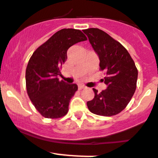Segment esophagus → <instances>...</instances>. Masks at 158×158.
<instances>
[{
	"instance_id": "34e87169",
	"label": "esophagus",
	"mask_w": 158,
	"mask_h": 158,
	"mask_svg": "<svg viewBox=\"0 0 158 158\" xmlns=\"http://www.w3.org/2000/svg\"><path fill=\"white\" fill-rule=\"evenodd\" d=\"M78 87H79V90H82V89L86 88V87H85L84 85H83V84H79V86H78Z\"/></svg>"
}]
</instances>
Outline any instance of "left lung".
<instances>
[{
  "label": "left lung",
  "instance_id": "obj_1",
  "mask_svg": "<svg viewBox=\"0 0 158 158\" xmlns=\"http://www.w3.org/2000/svg\"><path fill=\"white\" fill-rule=\"evenodd\" d=\"M99 58L100 70L106 71V90L98 92L87 102L91 113L102 116L118 114L126 108L137 86L138 69L130 55L119 42L98 28L83 30Z\"/></svg>",
  "mask_w": 158,
  "mask_h": 158
}]
</instances>
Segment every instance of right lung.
I'll use <instances>...</instances> for the list:
<instances>
[{
    "mask_svg": "<svg viewBox=\"0 0 158 158\" xmlns=\"http://www.w3.org/2000/svg\"><path fill=\"white\" fill-rule=\"evenodd\" d=\"M87 40L80 30L64 28L40 46L31 56L26 68V88L35 109L44 118H59L68 112L70 100L78 86L67 84L57 76L67 60L68 48Z\"/></svg>",
    "mask_w": 158,
    "mask_h": 158,
    "instance_id": "right-lung-1",
    "label": "right lung"
}]
</instances>
